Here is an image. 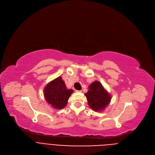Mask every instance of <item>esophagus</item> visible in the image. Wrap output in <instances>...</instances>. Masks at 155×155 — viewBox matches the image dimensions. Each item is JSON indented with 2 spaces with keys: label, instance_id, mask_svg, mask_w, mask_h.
Here are the masks:
<instances>
[{
  "label": "esophagus",
  "instance_id": "esophagus-1",
  "mask_svg": "<svg viewBox=\"0 0 155 155\" xmlns=\"http://www.w3.org/2000/svg\"><path fill=\"white\" fill-rule=\"evenodd\" d=\"M76 92H81V90H75Z\"/></svg>",
  "mask_w": 155,
  "mask_h": 155
}]
</instances>
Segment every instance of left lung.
<instances>
[{"label":"left lung","instance_id":"1","mask_svg":"<svg viewBox=\"0 0 155 155\" xmlns=\"http://www.w3.org/2000/svg\"><path fill=\"white\" fill-rule=\"evenodd\" d=\"M85 94L88 105L94 111L104 109L109 104L111 99L110 95L98 81H95L91 84L88 92Z\"/></svg>","mask_w":155,"mask_h":155}]
</instances>
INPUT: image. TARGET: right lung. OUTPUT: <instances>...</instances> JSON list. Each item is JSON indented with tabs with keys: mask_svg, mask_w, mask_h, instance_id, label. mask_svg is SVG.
<instances>
[{
	"mask_svg": "<svg viewBox=\"0 0 155 155\" xmlns=\"http://www.w3.org/2000/svg\"><path fill=\"white\" fill-rule=\"evenodd\" d=\"M72 93V90L66 88L61 77L49 83L44 90L46 101L56 109H61L67 105L68 98Z\"/></svg>",
	"mask_w": 155,
	"mask_h": 155,
	"instance_id": "add662e5",
	"label": "right lung"
}]
</instances>
